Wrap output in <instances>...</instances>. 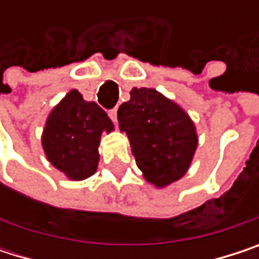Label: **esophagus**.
Listing matches in <instances>:
<instances>
[{"instance_id":"esophagus-1","label":"esophagus","mask_w":259,"mask_h":259,"mask_svg":"<svg viewBox=\"0 0 259 259\" xmlns=\"http://www.w3.org/2000/svg\"><path fill=\"white\" fill-rule=\"evenodd\" d=\"M109 117H111V120L112 121H117V108H114V109H109Z\"/></svg>"}]
</instances>
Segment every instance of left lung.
Here are the masks:
<instances>
[{
	"label": "left lung",
	"instance_id": "8db88e82",
	"mask_svg": "<svg viewBox=\"0 0 259 259\" xmlns=\"http://www.w3.org/2000/svg\"><path fill=\"white\" fill-rule=\"evenodd\" d=\"M120 129L144 177L157 187L184 176L196 150V132L187 114L153 88H133L118 108Z\"/></svg>",
	"mask_w": 259,
	"mask_h": 259
}]
</instances>
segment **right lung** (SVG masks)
Instances as JSON below:
<instances>
[{"mask_svg":"<svg viewBox=\"0 0 259 259\" xmlns=\"http://www.w3.org/2000/svg\"><path fill=\"white\" fill-rule=\"evenodd\" d=\"M114 129L106 112L72 90L48 117L41 144L48 160L72 180L93 176L99 163L103 130Z\"/></svg>","mask_w":259,"mask_h":259,"instance_id":"add662e5","label":"right lung"}]
</instances>
